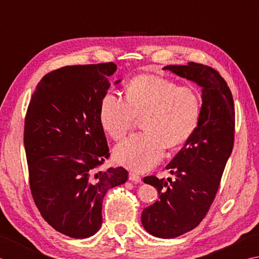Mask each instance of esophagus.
I'll list each match as a JSON object with an SVG mask.
<instances>
[{"label":"esophagus","mask_w":259,"mask_h":259,"mask_svg":"<svg viewBox=\"0 0 259 259\" xmlns=\"http://www.w3.org/2000/svg\"><path fill=\"white\" fill-rule=\"evenodd\" d=\"M128 178H130V180H131L132 182H134V183H141V182H142L141 177L139 176V174H136V173H134V172H130Z\"/></svg>","instance_id":"1"}]
</instances>
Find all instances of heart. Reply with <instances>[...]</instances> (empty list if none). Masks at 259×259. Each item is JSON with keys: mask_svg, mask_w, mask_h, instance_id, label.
<instances>
[{"mask_svg": "<svg viewBox=\"0 0 259 259\" xmlns=\"http://www.w3.org/2000/svg\"><path fill=\"white\" fill-rule=\"evenodd\" d=\"M201 95L193 86H178L166 78L141 75L132 79L125 100L107 93L99 106L103 130L116 142L125 139L141 118L143 133L116 146L115 160L137 172L160 162L165 147L177 149L191 137L201 114Z\"/></svg>", "mask_w": 259, "mask_h": 259, "instance_id": "heart-1", "label": "heart"}]
</instances>
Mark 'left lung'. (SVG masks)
I'll return each mask as SVG.
<instances>
[{
    "label": "left lung",
    "mask_w": 259,
    "mask_h": 259,
    "mask_svg": "<svg viewBox=\"0 0 259 259\" xmlns=\"http://www.w3.org/2000/svg\"><path fill=\"white\" fill-rule=\"evenodd\" d=\"M202 88L201 114L196 131L166 165L174 179L145 177L159 200L142 212V225L159 238H176L201 223L218 191L235 137L234 99L217 70L201 63L165 66Z\"/></svg>",
    "instance_id": "obj_1"
}]
</instances>
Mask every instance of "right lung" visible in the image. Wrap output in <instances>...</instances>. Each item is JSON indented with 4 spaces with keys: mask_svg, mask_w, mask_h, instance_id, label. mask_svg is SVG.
Returning <instances> with one entry per match:
<instances>
[{
    "mask_svg": "<svg viewBox=\"0 0 259 259\" xmlns=\"http://www.w3.org/2000/svg\"><path fill=\"white\" fill-rule=\"evenodd\" d=\"M116 69L105 62L47 73L26 110L24 147L34 203L52 228L71 238L97 233L105 194L127 181L122 166L99 168L109 156L99 106Z\"/></svg>",
    "mask_w": 259,
    "mask_h": 259,
    "instance_id": "obj_1",
    "label": "right lung"
}]
</instances>
